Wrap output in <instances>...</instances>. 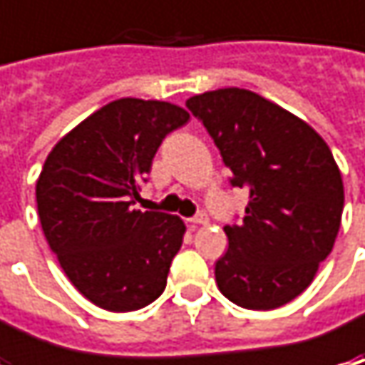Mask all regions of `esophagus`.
Returning <instances> with one entry per match:
<instances>
[{"label": "esophagus", "mask_w": 365, "mask_h": 365, "mask_svg": "<svg viewBox=\"0 0 365 365\" xmlns=\"http://www.w3.org/2000/svg\"><path fill=\"white\" fill-rule=\"evenodd\" d=\"M187 221H189L190 227H197V225H207V223H209V217L201 213V215H195V217L187 219Z\"/></svg>", "instance_id": "1"}]
</instances>
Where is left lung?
<instances>
[{"mask_svg":"<svg viewBox=\"0 0 365 365\" xmlns=\"http://www.w3.org/2000/svg\"><path fill=\"white\" fill-rule=\"evenodd\" d=\"M203 121L232 185L250 192L242 225L215 264L225 299L270 311L297 299L333 250L344 213V180L327 142L301 118L240 87L187 99Z\"/></svg>","mask_w":365,"mask_h":365,"instance_id":"left-lung-1","label":"left lung"}]
</instances>
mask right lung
<instances>
[{
    "instance_id": "right-lung-1",
    "label": "right lung",
    "mask_w": 365,
    "mask_h": 365,
    "mask_svg": "<svg viewBox=\"0 0 365 365\" xmlns=\"http://www.w3.org/2000/svg\"><path fill=\"white\" fill-rule=\"evenodd\" d=\"M189 118L168 101H111L64 133L36 180L50 250L73 287L106 311H138L166 288L185 221L130 205L164 135Z\"/></svg>"
}]
</instances>
